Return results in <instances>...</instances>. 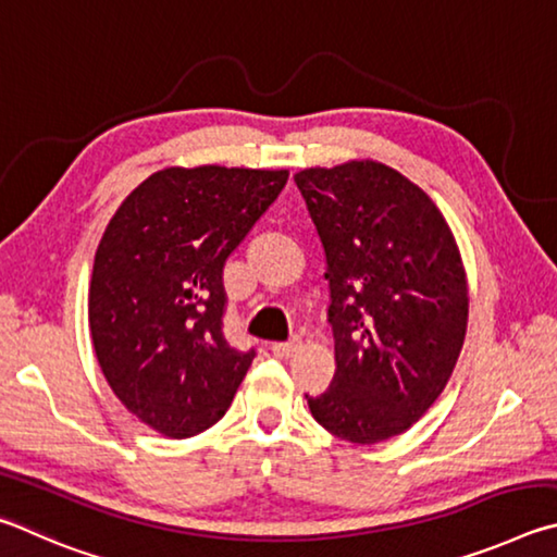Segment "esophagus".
Returning <instances> with one entry per match:
<instances>
[{
  "instance_id": "obj_1",
  "label": "esophagus",
  "mask_w": 557,
  "mask_h": 557,
  "mask_svg": "<svg viewBox=\"0 0 557 557\" xmlns=\"http://www.w3.org/2000/svg\"><path fill=\"white\" fill-rule=\"evenodd\" d=\"M298 347H300V339L298 337H290L288 343H273L271 345V352L276 355V357H281V359H286V357L294 355Z\"/></svg>"
}]
</instances>
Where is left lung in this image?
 I'll list each match as a JSON object with an SVG mask.
<instances>
[{
  "mask_svg": "<svg viewBox=\"0 0 557 557\" xmlns=\"http://www.w3.org/2000/svg\"><path fill=\"white\" fill-rule=\"evenodd\" d=\"M325 249L335 376L310 413L337 437L382 443L421 418L450 379L467 330V278L428 195L376 161L296 175Z\"/></svg>",
  "mask_w": 557,
  "mask_h": 557,
  "instance_id": "8db88e82",
  "label": "left lung"
}]
</instances>
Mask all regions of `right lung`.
Returning <instances> with one entry per match:
<instances>
[{"mask_svg": "<svg viewBox=\"0 0 557 557\" xmlns=\"http://www.w3.org/2000/svg\"><path fill=\"white\" fill-rule=\"evenodd\" d=\"M288 181V171L165 169L107 224L90 281V333L107 384L169 437L227 413L257 349L224 337L222 269Z\"/></svg>", "mask_w": 557, "mask_h": 557, "instance_id": "1", "label": "right lung"}]
</instances>
